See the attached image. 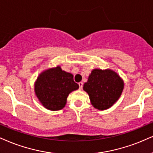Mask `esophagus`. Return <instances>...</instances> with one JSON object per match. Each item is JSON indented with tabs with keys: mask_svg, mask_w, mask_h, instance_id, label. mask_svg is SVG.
Here are the masks:
<instances>
[{
	"mask_svg": "<svg viewBox=\"0 0 153 153\" xmlns=\"http://www.w3.org/2000/svg\"><path fill=\"white\" fill-rule=\"evenodd\" d=\"M79 89H82L83 87V82L79 83Z\"/></svg>",
	"mask_w": 153,
	"mask_h": 153,
	"instance_id": "34e87169",
	"label": "esophagus"
}]
</instances>
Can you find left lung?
I'll return each instance as SVG.
<instances>
[{"instance_id": "1", "label": "left lung", "mask_w": 153, "mask_h": 153, "mask_svg": "<svg viewBox=\"0 0 153 153\" xmlns=\"http://www.w3.org/2000/svg\"><path fill=\"white\" fill-rule=\"evenodd\" d=\"M123 82L111 69H94L84 85L91 104L99 110L109 108L119 99L123 89Z\"/></svg>"}]
</instances>
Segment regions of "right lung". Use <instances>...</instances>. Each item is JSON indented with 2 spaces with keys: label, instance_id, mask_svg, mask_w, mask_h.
Here are the masks:
<instances>
[{
  "label": "right lung",
  "instance_id": "1",
  "mask_svg": "<svg viewBox=\"0 0 153 153\" xmlns=\"http://www.w3.org/2000/svg\"><path fill=\"white\" fill-rule=\"evenodd\" d=\"M79 88L73 75L62 71L61 67L49 69L39 75L35 82V91L43 106L51 111L65 107L68 95Z\"/></svg>",
  "mask_w": 153,
  "mask_h": 153
}]
</instances>
